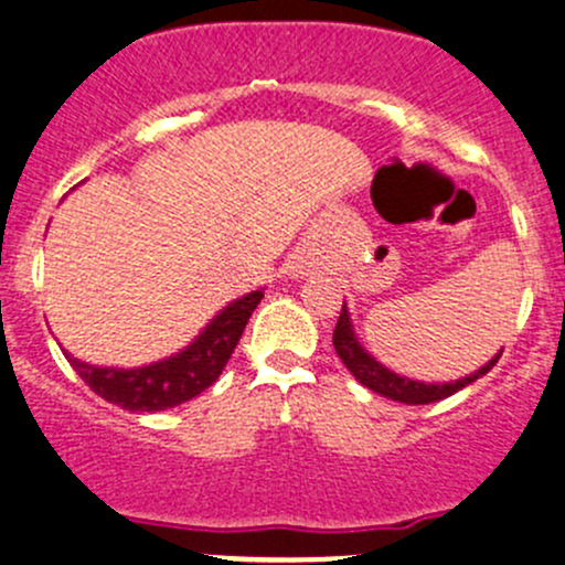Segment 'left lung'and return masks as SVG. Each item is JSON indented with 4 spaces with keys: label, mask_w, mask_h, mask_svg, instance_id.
<instances>
[{
    "label": "left lung",
    "mask_w": 565,
    "mask_h": 565,
    "mask_svg": "<svg viewBox=\"0 0 565 565\" xmlns=\"http://www.w3.org/2000/svg\"><path fill=\"white\" fill-rule=\"evenodd\" d=\"M332 347H335L338 358L343 360V365L352 371V376L358 379L362 387L373 390L376 395L390 397V401L406 403V406H425V403H436V401H444V397L455 395L457 390L468 387V384H473L477 379H482L503 354L501 349V352H498L490 362H484L479 371H473L471 376L457 379V382H419V379H408L403 376V373L390 371L387 365H382V362L362 347L358 332H354L352 317H349L347 302H343L335 332H332Z\"/></svg>",
    "instance_id": "left-lung-1"
}]
</instances>
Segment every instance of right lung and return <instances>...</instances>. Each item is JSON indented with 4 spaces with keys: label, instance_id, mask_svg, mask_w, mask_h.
Instances as JSON below:
<instances>
[{
    "label": "right lung",
    "instance_id": "1",
    "mask_svg": "<svg viewBox=\"0 0 565 565\" xmlns=\"http://www.w3.org/2000/svg\"><path fill=\"white\" fill-rule=\"evenodd\" d=\"M263 298L265 289H254V292L227 302L200 330V335H194L189 347L140 367L88 365V362L73 358L67 349L62 352L83 382L108 403H116L127 412H164V408L181 406V403L198 397L222 376L224 365L233 358L237 341L246 330L248 317Z\"/></svg>",
    "mask_w": 565,
    "mask_h": 565
}]
</instances>
